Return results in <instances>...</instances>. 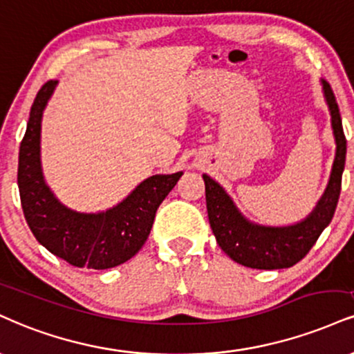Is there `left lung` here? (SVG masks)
<instances>
[{
  "mask_svg": "<svg viewBox=\"0 0 354 354\" xmlns=\"http://www.w3.org/2000/svg\"><path fill=\"white\" fill-rule=\"evenodd\" d=\"M323 93L330 109L331 127L336 142V155L328 186L308 218L292 225L272 227L250 223L241 214L231 196L207 174H203L206 185V206L212 232L221 249L234 262L250 269H288L300 262L318 241L323 229L333 219L342 191V176L346 160V138L343 133L342 115L330 84L322 80Z\"/></svg>",
  "mask_w": 354,
  "mask_h": 354,
  "instance_id": "8db88e82",
  "label": "left lung"
}]
</instances>
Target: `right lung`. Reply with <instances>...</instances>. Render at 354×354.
I'll return each instance as SVG.
<instances>
[{
	"label": "right lung",
	"mask_w": 354,
	"mask_h": 354,
	"mask_svg": "<svg viewBox=\"0 0 354 354\" xmlns=\"http://www.w3.org/2000/svg\"><path fill=\"white\" fill-rule=\"evenodd\" d=\"M57 80L37 92L19 147L18 186L24 218L37 242L74 267L104 270L130 261L148 239L156 209L181 171L155 174L104 212L72 211L55 198L41 169V120Z\"/></svg>",
	"instance_id": "obj_1"
}]
</instances>
